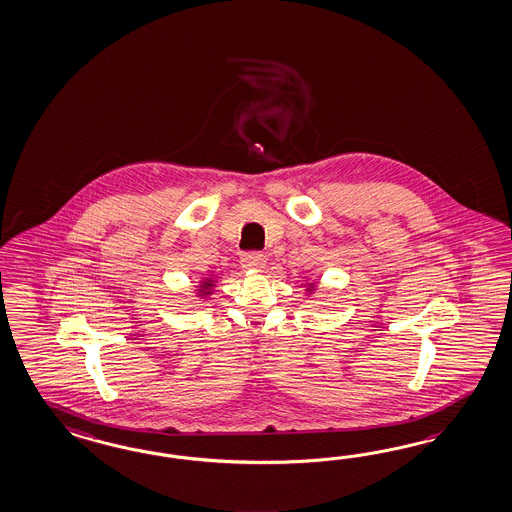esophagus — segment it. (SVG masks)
<instances>
[{
  "mask_svg": "<svg viewBox=\"0 0 512 512\" xmlns=\"http://www.w3.org/2000/svg\"><path fill=\"white\" fill-rule=\"evenodd\" d=\"M241 265L245 269H249V271H260V269L265 267V256L260 254V252H247L241 258Z\"/></svg>",
  "mask_w": 512,
  "mask_h": 512,
  "instance_id": "esophagus-1",
  "label": "esophagus"
}]
</instances>
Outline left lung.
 Here are the masks:
<instances>
[{
  "label": "left lung",
  "instance_id": "left-lung-1",
  "mask_svg": "<svg viewBox=\"0 0 512 512\" xmlns=\"http://www.w3.org/2000/svg\"><path fill=\"white\" fill-rule=\"evenodd\" d=\"M307 292H310V293L314 292V284H310V286H308Z\"/></svg>",
  "mask_w": 512,
  "mask_h": 512
}]
</instances>
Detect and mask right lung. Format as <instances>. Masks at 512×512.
<instances>
[{
    "instance_id": "1",
    "label": "right lung",
    "mask_w": 512,
    "mask_h": 512,
    "mask_svg": "<svg viewBox=\"0 0 512 512\" xmlns=\"http://www.w3.org/2000/svg\"><path fill=\"white\" fill-rule=\"evenodd\" d=\"M213 286H215V280L213 278H205L200 282V286H198V297H207V295H211L213 292Z\"/></svg>"
}]
</instances>
